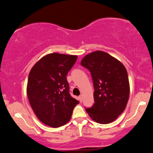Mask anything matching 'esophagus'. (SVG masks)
<instances>
[{
  "label": "esophagus",
  "instance_id": "esophagus-1",
  "mask_svg": "<svg viewBox=\"0 0 153 153\" xmlns=\"http://www.w3.org/2000/svg\"><path fill=\"white\" fill-rule=\"evenodd\" d=\"M79 102H82V100H83V97H82V95H80L79 97Z\"/></svg>",
  "mask_w": 153,
  "mask_h": 153
}]
</instances>
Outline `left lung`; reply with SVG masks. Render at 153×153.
Masks as SVG:
<instances>
[{"label":"left lung","mask_w":153,"mask_h":153,"mask_svg":"<svg viewBox=\"0 0 153 153\" xmlns=\"http://www.w3.org/2000/svg\"><path fill=\"white\" fill-rule=\"evenodd\" d=\"M81 65L90 71L94 103L86 111L96 122H113L123 112L129 96L128 72L123 65L109 54L97 51L88 54Z\"/></svg>","instance_id":"1"}]
</instances>
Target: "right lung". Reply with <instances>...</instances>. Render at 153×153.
Wrapping results in <instances>:
<instances>
[{
  "mask_svg": "<svg viewBox=\"0 0 153 153\" xmlns=\"http://www.w3.org/2000/svg\"><path fill=\"white\" fill-rule=\"evenodd\" d=\"M77 59L76 55L48 54L31 69L27 95L36 115L46 126L58 128L66 124L79 103L69 94L66 78Z\"/></svg>",
  "mask_w": 153,
  "mask_h": 153,
  "instance_id": "1",
  "label": "right lung"
}]
</instances>
